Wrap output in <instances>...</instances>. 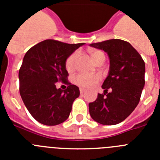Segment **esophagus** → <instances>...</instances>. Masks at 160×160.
<instances>
[{
  "instance_id": "esophagus-1",
  "label": "esophagus",
  "mask_w": 160,
  "mask_h": 160,
  "mask_svg": "<svg viewBox=\"0 0 160 160\" xmlns=\"http://www.w3.org/2000/svg\"><path fill=\"white\" fill-rule=\"evenodd\" d=\"M85 92V90L84 89H82V88H80V93H81V94H83V93Z\"/></svg>"
}]
</instances>
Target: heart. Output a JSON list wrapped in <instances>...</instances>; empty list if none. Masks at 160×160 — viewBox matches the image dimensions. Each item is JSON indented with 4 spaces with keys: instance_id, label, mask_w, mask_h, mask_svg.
I'll return each mask as SVG.
<instances>
[{
    "instance_id": "1",
    "label": "heart",
    "mask_w": 160,
    "mask_h": 160,
    "mask_svg": "<svg viewBox=\"0 0 160 160\" xmlns=\"http://www.w3.org/2000/svg\"><path fill=\"white\" fill-rule=\"evenodd\" d=\"M90 58L95 64L105 61L106 56L101 50H98V49L92 50V51H90ZM78 57V53L75 51L69 55V57L66 58L65 66H66V70L68 72H72L75 70ZM100 80H101V76L98 73L89 74V73H78L77 75L74 76L73 78V82L77 86L85 89H89L94 87Z\"/></svg>"
}]
</instances>
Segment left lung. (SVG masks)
<instances>
[{"mask_svg": "<svg viewBox=\"0 0 160 160\" xmlns=\"http://www.w3.org/2000/svg\"><path fill=\"white\" fill-rule=\"evenodd\" d=\"M90 46L107 52L110 71L102 86L104 93L89 103L90 114L98 123L115 125L128 118L139 102L145 84V62L126 41L111 39Z\"/></svg>", "mask_w": 160, "mask_h": 160, "instance_id": "8db88e82", "label": "left lung"}]
</instances>
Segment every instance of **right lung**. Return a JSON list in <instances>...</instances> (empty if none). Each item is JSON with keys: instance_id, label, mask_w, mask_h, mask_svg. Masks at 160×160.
Instances as JSON below:
<instances>
[{"instance_id": "obj_1", "label": "right lung", "mask_w": 160, "mask_h": 160, "mask_svg": "<svg viewBox=\"0 0 160 160\" xmlns=\"http://www.w3.org/2000/svg\"><path fill=\"white\" fill-rule=\"evenodd\" d=\"M84 43L67 44L47 39L26 52L19 70L20 94L30 114L40 123L58 125L70 116L79 88L68 81L66 60ZM68 86L56 88V82Z\"/></svg>"}]
</instances>
